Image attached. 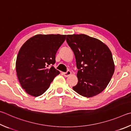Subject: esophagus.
Masks as SVG:
<instances>
[{
    "mask_svg": "<svg viewBox=\"0 0 131 131\" xmlns=\"http://www.w3.org/2000/svg\"><path fill=\"white\" fill-rule=\"evenodd\" d=\"M63 75H64V77H69L71 74V72L70 70H68L67 72H63Z\"/></svg>",
    "mask_w": 131,
    "mask_h": 131,
    "instance_id": "34e87169",
    "label": "esophagus"
}]
</instances>
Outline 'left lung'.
Segmentation results:
<instances>
[{
  "instance_id": "left-lung-1",
  "label": "left lung",
  "mask_w": 131,
  "mask_h": 131,
  "mask_svg": "<svg viewBox=\"0 0 131 131\" xmlns=\"http://www.w3.org/2000/svg\"><path fill=\"white\" fill-rule=\"evenodd\" d=\"M67 42L74 53L78 82L72 89L91 97L106 88L114 74V64L109 48L97 38L83 34L67 35Z\"/></svg>"
}]
</instances>
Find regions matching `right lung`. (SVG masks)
Segmentation results:
<instances>
[{"label": "right lung", "instance_id": "1", "mask_svg": "<svg viewBox=\"0 0 131 131\" xmlns=\"http://www.w3.org/2000/svg\"><path fill=\"white\" fill-rule=\"evenodd\" d=\"M66 35L38 34L29 39L20 48L16 61L18 79L27 93L38 97L49 88L60 74L53 65L57 50Z\"/></svg>", "mask_w": 131, "mask_h": 131}]
</instances>
